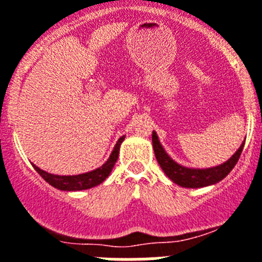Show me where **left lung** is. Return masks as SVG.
I'll list each match as a JSON object with an SVG mask.
<instances>
[{
  "instance_id": "left-lung-1",
  "label": "left lung",
  "mask_w": 262,
  "mask_h": 262,
  "mask_svg": "<svg viewBox=\"0 0 262 262\" xmlns=\"http://www.w3.org/2000/svg\"><path fill=\"white\" fill-rule=\"evenodd\" d=\"M151 141H153V149L154 154H156V158L158 161L159 166L165 171V174L174 183L187 188L206 187V186L215 185V183H217V182L226 178L227 175L231 172V170L235 167L236 163H237L245 144L244 141L241 144V146L238 147L237 151L227 162L222 163V165L210 167V169H190V167H185V166L179 165V163L175 162L174 159L170 158L169 154L166 153L163 146L159 142L158 136H157L156 132H153Z\"/></svg>"
}]
</instances>
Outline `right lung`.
<instances>
[{
	"label": "right lung",
	"mask_w": 262,
	"mask_h": 262,
	"mask_svg": "<svg viewBox=\"0 0 262 262\" xmlns=\"http://www.w3.org/2000/svg\"><path fill=\"white\" fill-rule=\"evenodd\" d=\"M125 136L118 138L117 144L113 147L112 154L109 156L108 161L104 163L103 166H100L99 169L92 170L90 172H84V174L79 175H55L50 174V172L40 170L38 166L33 165L36 172L42 177L47 183L52 186V187L58 188L62 191H81L87 190V188H92L95 186H99L100 183H103L106 178L109 177L111 171H112L113 166H115L116 161L118 158V153H120V146L121 142L124 141Z\"/></svg>",
	"instance_id": "right-lung-1"
}]
</instances>
